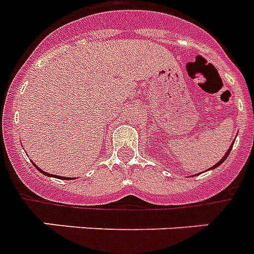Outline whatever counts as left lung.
<instances>
[{"mask_svg":"<svg viewBox=\"0 0 254 254\" xmlns=\"http://www.w3.org/2000/svg\"><path fill=\"white\" fill-rule=\"evenodd\" d=\"M234 142H235V141H234ZM234 142H232V145H231V146H230V148H228V151H227V152H226V154H224V156H223V158H222V159H220V160H219V162L216 163L215 166H214V167H211V168H210V170H214V168H216V167H218V166H220V164H222V163H223V162H224V160L227 159V156H228V154H230V152H231V148H232V146H234Z\"/></svg>","mask_w":254,"mask_h":254,"instance_id":"1","label":"left lung"}]
</instances>
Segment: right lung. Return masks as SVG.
I'll list each match as a JSON object with an SVG mask.
<instances>
[{"instance_id":"right-lung-1","label":"right lung","mask_w":254,"mask_h":254,"mask_svg":"<svg viewBox=\"0 0 254 254\" xmlns=\"http://www.w3.org/2000/svg\"><path fill=\"white\" fill-rule=\"evenodd\" d=\"M34 166L36 167V168H38V171H39V172H41V174H44L45 176H49V177H56V179H63V180H65V179H66V180H67V179H69V177H63V176H57V175H51V174H47V172H45V171H41L40 168H39V167L36 166V164H35V163H34Z\"/></svg>"}]
</instances>
